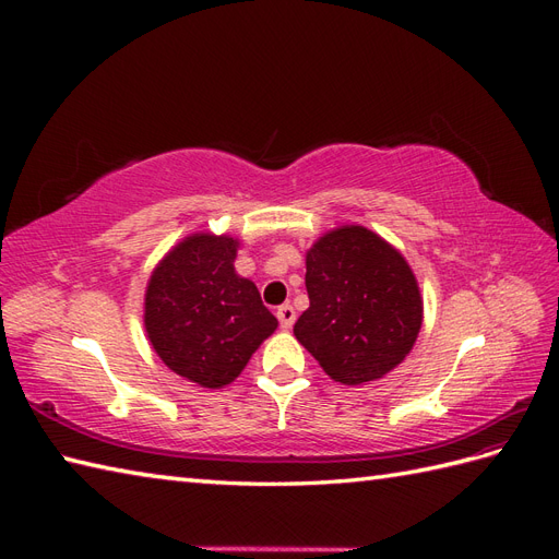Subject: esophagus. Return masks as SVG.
Here are the masks:
<instances>
[{
  "label": "esophagus",
  "mask_w": 559,
  "mask_h": 559,
  "mask_svg": "<svg viewBox=\"0 0 559 559\" xmlns=\"http://www.w3.org/2000/svg\"><path fill=\"white\" fill-rule=\"evenodd\" d=\"M277 319H280L282 329H292L296 321V310L292 306H282V308H277Z\"/></svg>",
  "instance_id": "obj_1"
}]
</instances>
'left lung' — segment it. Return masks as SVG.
<instances>
[{"label":"left lung","mask_w":559,"mask_h":559,"mask_svg":"<svg viewBox=\"0 0 559 559\" xmlns=\"http://www.w3.org/2000/svg\"><path fill=\"white\" fill-rule=\"evenodd\" d=\"M306 267L310 308L294 335L331 380L373 382L408 357L425 308L401 251L364 226H343L308 249Z\"/></svg>","instance_id":"8db88e82"}]
</instances>
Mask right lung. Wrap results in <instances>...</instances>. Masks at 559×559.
<instances>
[{
  "label": "right lung",
  "mask_w": 559,
  "mask_h": 559,
  "mask_svg": "<svg viewBox=\"0 0 559 559\" xmlns=\"http://www.w3.org/2000/svg\"><path fill=\"white\" fill-rule=\"evenodd\" d=\"M240 242L193 233L165 253L144 296V329L163 364L207 389L238 378L277 329L257 284L235 273Z\"/></svg>",
  "instance_id": "obj_1"
}]
</instances>
